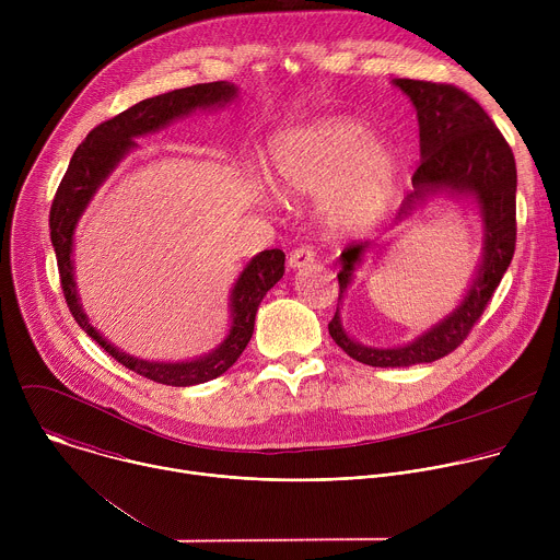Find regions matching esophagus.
I'll return each mask as SVG.
<instances>
[{
  "instance_id": "esophagus-1",
  "label": "esophagus",
  "mask_w": 560,
  "mask_h": 560,
  "mask_svg": "<svg viewBox=\"0 0 560 560\" xmlns=\"http://www.w3.org/2000/svg\"><path fill=\"white\" fill-rule=\"evenodd\" d=\"M314 261V250L310 248V246H301V248H294L292 253H290V257H288V264H290V268H303V266H307V264H312Z\"/></svg>"
}]
</instances>
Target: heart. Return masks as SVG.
Listing matches in <instances>:
<instances>
[{
  "label": "heart",
  "mask_w": 560,
  "mask_h": 560,
  "mask_svg": "<svg viewBox=\"0 0 560 560\" xmlns=\"http://www.w3.org/2000/svg\"><path fill=\"white\" fill-rule=\"evenodd\" d=\"M270 177L283 197H324L328 228L354 232L383 217L401 166L359 121L330 119L279 135L270 145Z\"/></svg>",
  "instance_id": "heart-1"
}]
</instances>
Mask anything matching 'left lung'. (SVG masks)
Instances as JSON below:
<instances>
[{
    "mask_svg": "<svg viewBox=\"0 0 560 560\" xmlns=\"http://www.w3.org/2000/svg\"><path fill=\"white\" fill-rule=\"evenodd\" d=\"M415 104L421 137V164L412 175L396 221L401 223L434 195L474 199L483 219V259L463 301L443 322L398 348H368L341 326L339 307L328 324L335 343L354 361L372 368H408L432 363L456 350L486 312L516 248V162L514 152L490 115L452 84L394 79ZM370 244H352L341 253L339 301L352 283L354 268ZM339 305V303H337Z\"/></svg>",
    "mask_w": 560,
    "mask_h": 560,
    "instance_id": "8db88e82",
    "label": "left lung"
}]
</instances>
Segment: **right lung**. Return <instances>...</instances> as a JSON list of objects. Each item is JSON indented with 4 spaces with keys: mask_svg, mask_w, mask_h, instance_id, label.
<instances>
[{
    "mask_svg": "<svg viewBox=\"0 0 560 560\" xmlns=\"http://www.w3.org/2000/svg\"><path fill=\"white\" fill-rule=\"evenodd\" d=\"M236 91L238 89L230 82L197 84V86H188V89H179L173 93L143 100L130 106L128 110L119 113L117 117L100 124L89 132V137L82 143L77 145L50 206V242L57 257L61 290L74 316V322L115 361H119L128 370L154 383L186 387V385H197V383L217 378L228 368H232V363L242 357V352L246 350L253 337L255 316L261 299L285 272V266H283L285 255L279 248L264 250L257 257H253V261L244 268V272L238 275L230 294V332L223 339V343H219L212 352L192 361L156 363V361H143L117 350L89 322L74 283V266H72L74 228L79 217L84 214L86 206L91 203L93 195L97 192V188L121 162L124 154H128V150L137 145L135 143L137 137L164 128L173 119L186 117L197 108L206 110V108L225 106L236 97Z\"/></svg>",
    "mask_w": 560,
    "mask_h": 560,
    "instance_id": "right-lung-1",
    "label": "right lung"
}]
</instances>
